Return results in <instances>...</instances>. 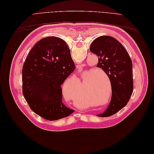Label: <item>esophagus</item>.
Returning a JSON list of instances; mask_svg holds the SVG:
<instances>
[{"instance_id": "esophagus-1", "label": "esophagus", "mask_w": 154, "mask_h": 154, "mask_svg": "<svg viewBox=\"0 0 154 154\" xmlns=\"http://www.w3.org/2000/svg\"><path fill=\"white\" fill-rule=\"evenodd\" d=\"M81 66H80V65H79V66H76V69H81Z\"/></svg>"}]
</instances>
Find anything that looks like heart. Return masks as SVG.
I'll use <instances>...</instances> for the list:
<instances>
[{
	"instance_id": "heart-1",
	"label": "heart",
	"mask_w": 154,
	"mask_h": 154,
	"mask_svg": "<svg viewBox=\"0 0 154 154\" xmlns=\"http://www.w3.org/2000/svg\"><path fill=\"white\" fill-rule=\"evenodd\" d=\"M94 69L92 68L86 70L83 74L81 80H79L76 76L68 78L63 83L62 88L64 98L67 101H75L76 105L80 107L86 106L87 101L78 96L81 94L83 87L87 100L92 102L103 101L109 91V83L111 87L110 78L101 70H96L94 72ZM99 105L101 104L95 105Z\"/></svg>"
}]
</instances>
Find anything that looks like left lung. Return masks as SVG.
Returning <instances> with one entry per match:
<instances>
[{
    "label": "left lung",
    "instance_id": "obj_1",
    "mask_svg": "<svg viewBox=\"0 0 154 154\" xmlns=\"http://www.w3.org/2000/svg\"><path fill=\"white\" fill-rule=\"evenodd\" d=\"M91 52L97 55L96 67L109 76L112 97L108 108L100 117H109L125 107L130 100L134 88L132 62L127 50L112 36H101L92 42Z\"/></svg>",
    "mask_w": 154,
    "mask_h": 154
}]
</instances>
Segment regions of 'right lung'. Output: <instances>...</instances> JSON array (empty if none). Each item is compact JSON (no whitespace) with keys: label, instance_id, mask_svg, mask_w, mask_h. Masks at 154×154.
<instances>
[{"label":"right lung","instance_id":"add662e5","mask_svg":"<svg viewBox=\"0 0 154 154\" xmlns=\"http://www.w3.org/2000/svg\"><path fill=\"white\" fill-rule=\"evenodd\" d=\"M75 69L62 39L49 36L37 42L22 67V93L30 109L49 121L74 112L63 103L61 85Z\"/></svg>","mask_w":154,"mask_h":154}]
</instances>
